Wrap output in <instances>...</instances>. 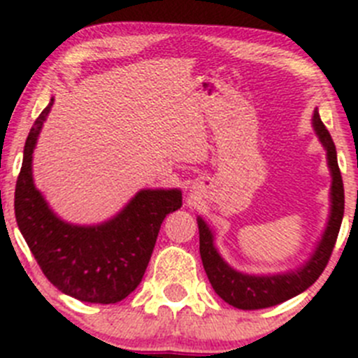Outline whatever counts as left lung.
I'll use <instances>...</instances> for the list:
<instances>
[{
  "mask_svg": "<svg viewBox=\"0 0 358 358\" xmlns=\"http://www.w3.org/2000/svg\"><path fill=\"white\" fill-rule=\"evenodd\" d=\"M313 125H315L320 141L325 146L329 168L332 173V187H330L332 208H330L325 233L316 247L315 255L310 256L306 265L300 266L295 272L277 273V275H247V273L236 272L220 258L213 245L212 231L205 220L198 217L199 255H201L203 266H205L212 288L229 306L243 310H255L286 302L315 285L316 279L322 275L329 263L337 235H339L343 213H345V187H343V178H341L339 166H337L336 145H334L327 127L323 125L318 111H315V116H313Z\"/></svg>",
  "mask_w": 358,
  "mask_h": 358,
  "instance_id": "left-lung-1",
  "label": "left lung"
}]
</instances>
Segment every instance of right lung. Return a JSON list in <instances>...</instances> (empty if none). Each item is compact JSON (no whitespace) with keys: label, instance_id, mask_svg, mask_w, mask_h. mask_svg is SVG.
Wrapping results in <instances>:
<instances>
[{"label":"right lung","instance_id":"1","mask_svg":"<svg viewBox=\"0 0 358 358\" xmlns=\"http://www.w3.org/2000/svg\"><path fill=\"white\" fill-rule=\"evenodd\" d=\"M52 100L33 123L15 183V220L43 275L65 295L90 303H116L138 288L162 220L182 206L178 189L139 190L100 226H73L56 217L35 189L31 153Z\"/></svg>","mask_w":358,"mask_h":358}]
</instances>
